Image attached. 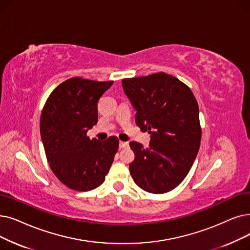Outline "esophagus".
<instances>
[{"label": "esophagus", "instance_id": "1", "mask_svg": "<svg viewBox=\"0 0 250 250\" xmlns=\"http://www.w3.org/2000/svg\"><path fill=\"white\" fill-rule=\"evenodd\" d=\"M126 147H128V143L127 142H123V141H121V142H119V148L124 149V148H126Z\"/></svg>", "mask_w": 250, "mask_h": 250}]
</instances>
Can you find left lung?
Masks as SVG:
<instances>
[{
  "mask_svg": "<svg viewBox=\"0 0 250 250\" xmlns=\"http://www.w3.org/2000/svg\"><path fill=\"white\" fill-rule=\"evenodd\" d=\"M136 109L137 125L151 134L149 146L129 143L135 159L129 172L144 191L161 194L186 178L200 147L199 108L192 91L177 78L157 72L123 80Z\"/></svg>",
  "mask_w": 250,
  "mask_h": 250,
  "instance_id": "obj_1",
  "label": "left lung"
}]
</instances>
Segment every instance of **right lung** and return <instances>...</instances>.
Returning <instances> with one entry per match:
<instances>
[{"instance_id": "right-lung-1", "label": "right lung", "mask_w": 250, "mask_h": 250, "mask_svg": "<svg viewBox=\"0 0 250 250\" xmlns=\"http://www.w3.org/2000/svg\"><path fill=\"white\" fill-rule=\"evenodd\" d=\"M113 82L72 78L60 83L42 108L40 131L49 166L58 180L75 191H90L105 181L118 139L104 142L86 132L98 122L101 96Z\"/></svg>"}]
</instances>
